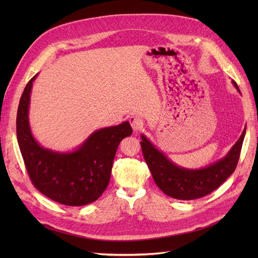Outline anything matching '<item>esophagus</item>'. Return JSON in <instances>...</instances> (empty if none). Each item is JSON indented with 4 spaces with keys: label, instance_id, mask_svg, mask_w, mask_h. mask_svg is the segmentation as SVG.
Masks as SVG:
<instances>
[{
    "label": "esophagus",
    "instance_id": "obj_1",
    "mask_svg": "<svg viewBox=\"0 0 258 258\" xmlns=\"http://www.w3.org/2000/svg\"><path fill=\"white\" fill-rule=\"evenodd\" d=\"M129 121H130V124H131L132 129H134L135 131L141 130V129L143 128L144 122H143V120H142L141 118H140V117H138V116H131Z\"/></svg>",
    "mask_w": 258,
    "mask_h": 258
}]
</instances>
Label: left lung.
Instances as JSON below:
<instances>
[{
	"mask_svg": "<svg viewBox=\"0 0 258 258\" xmlns=\"http://www.w3.org/2000/svg\"><path fill=\"white\" fill-rule=\"evenodd\" d=\"M232 84L240 92L236 82L232 81ZM245 131L246 127L224 158L201 169H186L175 165L144 135L141 136V147L144 159L159 188L172 198L192 200L212 192L233 173L238 165Z\"/></svg>",
	"mask_w": 258,
	"mask_h": 258,
	"instance_id": "8db88e82",
	"label": "left lung"
}]
</instances>
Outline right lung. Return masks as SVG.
I'll use <instances>...</instances> for the list:
<instances>
[{
	"mask_svg": "<svg viewBox=\"0 0 258 258\" xmlns=\"http://www.w3.org/2000/svg\"><path fill=\"white\" fill-rule=\"evenodd\" d=\"M33 76L22 92L17 112V140L31 182L61 205L81 207L96 201L110 182L113 160L123 138L132 135L129 121L96 130L76 150L61 153L34 139L29 122Z\"/></svg>",
	"mask_w": 258,
	"mask_h": 258,
	"instance_id": "obj_1",
	"label": "right lung"
}]
</instances>
